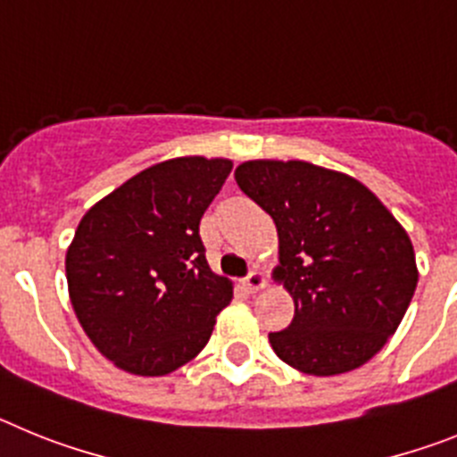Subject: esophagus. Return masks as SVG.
Masks as SVG:
<instances>
[{
	"label": "esophagus",
	"instance_id": "obj_1",
	"mask_svg": "<svg viewBox=\"0 0 457 457\" xmlns=\"http://www.w3.org/2000/svg\"><path fill=\"white\" fill-rule=\"evenodd\" d=\"M242 284H245V288H247L249 293H258V290L265 286V277L258 272V270H252V272L245 277V281H242Z\"/></svg>",
	"mask_w": 457,
	"mask_h": 457
}]
</instances>
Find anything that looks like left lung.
Listing matches in <instances>:
<instances>
[{
    "mask_svg": "<svg viewBox=\"0 0 457 457\" xmlns=\"http://www.w3.org/2000/svg\"><path fill=\"white\" fill-rule=\"evenodd\" d=\"M236 180L277 224V278L295 300L293 322L270 334L277 357L309 375L366 364L417 288L405 228L359 180L302 160H252Z\"/></svg>",
    "mask_w": 457,
    "mask_h": 457,
    "instance_id": "obj_1",
    "label": "left lung"
}]
</instances>
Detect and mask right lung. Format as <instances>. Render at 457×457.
I'll list each match as a JSON object with an SVG mask.
<instances>
[{
    "label": "right lung",
    "instance_id": "add662e5",
    "mask_svg": "<svg viewBox=\"0 0 457 457\" xmlns=\"http://www.w3.org/2000/svg\"><path fill=\"white\" fill-rule=\"evenodd\" d=\"M231 169L228 160H167L79 221L68 293L87 337L119 369L167 375L205 348L233 288L208 268L199 224Z\"/></svg>",
    "mask_w": 457,
    "mask_h": 457
}]
</instances>
